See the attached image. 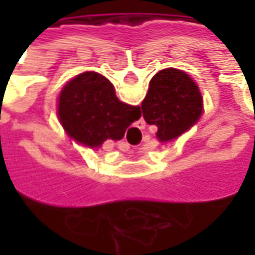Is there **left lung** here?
<instances>
[{"label": "left lung", "mask_w": 255, "mask_h": 255, "mask_svg": "<svg viewBox=\"0 0 255 255\" xmlns=\"http://www.w3.org/2000/svg\"><path fill=\"white\" fill-rule=\"evenodd\" d=\"M144 122L157 127L160 142H169L195 124L202 115V95L190 75L175 68L155 73L142 102Z\"/></svg>", "instance_id": "left-lung-1"}]
</instances>
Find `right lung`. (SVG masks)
<instances>
[{
	"label": "right lung",
	"instance_id": "add662e5",
	"mask_svg": "<svg viewBox=\"0 0 255 255\" xmlns=\"http://www.w3.org/2000/svg\"><path fill=\"white\" fill-rule=\"evenodd\" d=\"M57 115L68 135L89 147H100L106 139H122L140 117V109L122 102L105 76L90 71L64 86Z\"/></svg>",
	"mask_w": 255,
	"mask_h": 255
}]
</instances>
